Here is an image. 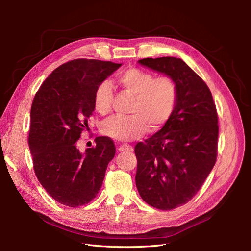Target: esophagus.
Here are the masks:
<instances>
[{"instance_id": "34e87169", "label": "esophagus", "mask_w": 251, "mask_h": 251, "mask_svg": "<svg viewBox=\"0 0 251 251\" xmlns=\"http://www.w3.org/2000/svg\"><path fill=\"white\" fill-rule=\"evenodd\" d=\"M118 151H133V147H131L130 144H126V143H123L120 144V146L118 147Z\"/></svg>"}]
</instances>
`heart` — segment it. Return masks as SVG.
Listing matches in <instances>:
<instances>
[{"mask_svg":"<svg viewBox=\"0 0 251 251\" xmlns=\"http://www.w3.org/2000/svg\"><path fill=\"white\" fill-rule=\"evenodd\" d=\"M117 80L127 94L134 96L127 117L113 116L103 120L101 133L116 140L137 139L148 131H157L168 123L176 108L178 86L169 75L155 77L154 74L139 68H128L121 72ZM113 88L105 79L98 83L94 92V108L105 115L111 110Z\"/></svg>","mask_w":251,"mask_h":251,"instance_id":"b5f03b06","label":"heart"}]
</instances>
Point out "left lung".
Wrapping results in <instances>:
<instances>
[{"mask_svg":"<svg viewBox=\"0 0 251 251\" xmlns=\"http://www.w3.org/2000/svg\"><path fill=\"white\" fill-rule=\"evenodd\" d=\"M138 63L169 75L178 86L177 104L168 123L135 147L140 197L151 206L171 210L192 200L214 168L217 109L206 83L181 58H143Z\"/></svg>","mask_w":251,"mask_h":251,"instance_id":"1","label":"left lung"}]
</instances>
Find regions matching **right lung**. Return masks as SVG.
Masks as SVG:
<instances>
[{
  "instance_id": "obj_1",
  "label": "right lung",
  "mask_w": 251,
  "mask_h": 251,
  "mask_svg": "<svg viewBox=\"0 0 251 251\" xmlns=\"http://www.w3.org/2000/svg\"><path fill=\"white\" fill-rule=\"evenodd\" d=\"M121 64L78 58L60 65L45 79L31 105L28 143L40 183L53 199L78 207L100 192L115 146L96 137L80 153L76 141L94 111V92Z\"/></svg>"
}]
</instances>
